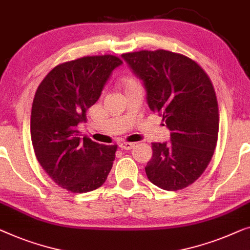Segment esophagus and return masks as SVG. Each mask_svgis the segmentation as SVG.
<instances>
[{"mask_svg": "<svg viewBox=\"0 0 250 250\" xmlns=\"http://www.w3.org/2000/svg\"><path fill=\"white\" fill-rule=\"evenodd\" d=\"M119 146H121V149H123V150H131L134 146H135V144L129 143V142H122L121 144H119Z\"/></svg>", "mask_w": 250, "mask_h": 250, "instance_id": "1", "label": "esophagus"}]
</instances>
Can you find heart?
Wrapping results in <instances>:
<instances>
[{
  "mask_svg": "<svg viewBox=\"0 0 250 250\" xmlns=\"http://www.w3.org/2000/svg\"><path fill=\"white\" fill-rule=\"evenodd\" d=\"M119 84H121V86L123 89H124V91H125V90H128V89L135 88V86H139L140 83L133 74L126 73V74H123L122 78L119 79Z\"/></svg>",
  "mask_w": 250,
  "mask_h": 250,
  "instance_id": "heart-1",
  "label": "heart"
}]
</instances>
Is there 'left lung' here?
Here are the masks:
<instances>
[{"label":"left lung","mask_w":250,"mask_h":250,"mask_svg":"<svg viewBox=\"0 0 250 250\" xmlns=\"http://www.w3.org/2000/svg\"><path fill=\"white\" fill-rule=\"evenodd\" d=\"M122 57L143 81L150 109L171 131L170 142L152 143L147 178L166 190L191 185L208 166L218 142L219 107L208 75L189 57L165 49Z\"/></svg>","instance_id":"8db88e82"}]
</instances>
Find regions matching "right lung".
I'll return each instance as SVG.
<instances>
[{"label":"right lung","mask_w":250,"mask_h":250,"mask_svg":"<svg viewBox=\"0 0 250 250\" xmlns=\"http://www.w3.org/2000/svg\"><path fill=\"white\" fill-rule=\"evenodd\" d=\"M115 55L84 56L59 64L41 82L32 101L30 133L36 158L54 183L72 193L106 182L117 146L79 137L77 126L97 103L114 68Z\"/></svg>","instance_id":"add662e5"}]
</instances>
